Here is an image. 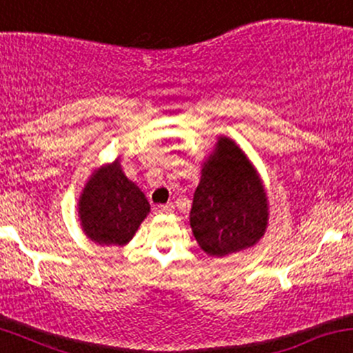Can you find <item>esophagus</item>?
<instances>
[{
	"instance_id": "34e87169",
	"label": "esophagus",
	"mask_w": 353,
	"mask_h": 353,
	"mask_svg": "<svg viewBox=\"0 0 353 353\" xmlns=\"http://www.w3.org/2000/svg\"><path fill=\"white\" fill-rule=\"evenodd\" d=\"M157 212L160 213V215H168V213H172V212H173V205H172V203L158 205V207H157Z\"/></svg>"
}]
</instances>
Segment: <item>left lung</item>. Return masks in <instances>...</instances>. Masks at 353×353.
Instances as JSON below:
<instances>
[{
    "instance_id": "left-lung-1",
    "label": "left lung",
    "mask_w": 353,
    "mask_h": 353,
    "mask_svg": "<svg viewBox=\"0 0 353 353\" xmlns=\"http://www.w3.org/2000/svg\"><path fill=\"white\" fill-rule=\"evenodd\" d=\"M200 173L190 227L201 250L221 259L255 247L270 212L263 180L247 153L220 134Z\"/></svg>"
}]
</instances>
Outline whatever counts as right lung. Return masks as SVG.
Masks as SVG:
<instances>
[{"label": "right lung", "mask_w": 353, "mask_h": 353, "mask_svg": "<svg viewBox=\"0 0 353 353\" xmlns=\"http://www.w3.org/2000/svg\"><path fill=\"white\" fill-rule=\"evenodd\" d=\"M121 158L91 172L78 198V219L86 239L101 247H123L150 213L145 193L125 175Z\"/></svg>", "instance_id": "add662e5"}]
</instances>
